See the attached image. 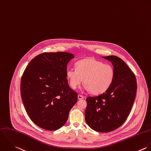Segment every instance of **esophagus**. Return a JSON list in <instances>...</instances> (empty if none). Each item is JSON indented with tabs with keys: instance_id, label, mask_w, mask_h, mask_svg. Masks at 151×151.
<instances>
[{
	"instance_id": "1",
	"label": "esophagus",
	"mask_w": 151,
	"mask_h": 151,
	"mask_svg": "<svg viewBox=\"0 0 151 151\" xmlns=\"http://www.w3.org/2000/svg\"><path fill=\"white\" fill-rule=\"evenodd\" d=\"M84 97L83 96H82V95H80V94L78 95V99L79 100H83V99H84Z\"/></svg>"
}]
</instances>
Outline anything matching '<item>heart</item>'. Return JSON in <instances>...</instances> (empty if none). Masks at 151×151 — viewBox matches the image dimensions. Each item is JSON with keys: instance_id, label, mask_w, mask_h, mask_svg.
<instances>
[{"instance_id": "1", "label": "heart", "mask_w": 151, "mask_h": 151, "mask_svg": "<svg viewBox=\"0 0 151 151\" xmlns=\"http://www.w3.org/2000/svg\"><path fill=\"white\" fill-rule=\"evenodd\" d=\"M65 74L73 89H76L84 80V88L94 94H100L106 91L115 78L112 65L91 58L78 61L76 68L67 67Z\"/></svg>"}]
</instances>
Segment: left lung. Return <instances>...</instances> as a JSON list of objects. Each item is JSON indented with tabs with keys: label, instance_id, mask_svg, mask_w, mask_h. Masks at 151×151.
<instances>
[{
	"label": "left lung",
	"instance_id": "8db88e82",
	"mask_svg": "<svg viewBox=\"0 0 151 151\" xmlns=\"http://www.w3.org/2000/svg\"><path fill=\"white\" fill-rule=\"evenodd\" d=\"M102 57L112 64L115 78L104 93L86 99L85 119L94 131L108 132L117 129L126 121L135 99L137 85L135 74L122 59L115 55Z\"/></svg>",
	"mask_w": 151,
	"mask_h": 151
}]
</instances>
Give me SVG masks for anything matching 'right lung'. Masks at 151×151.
<instances>
[{
	"label": "right lung",
	"instance_id": "right-lung-1",
	"mask_svg": "<svg viewBox=\"0 0 151 151\" xmlns=\"http://www.w3.org/2000/svg\"><path fill=\"white\" fill-rule=\"evenodd\" d=\"M65 52H43L26 67L20 84L26 111L38 127L55 131L67 121L70 109L77 101V93L68 84L67 65L74 58Z\"/></svg>",
	"mask_w": 151,
	"mask_h": 151
}]
</instances>
